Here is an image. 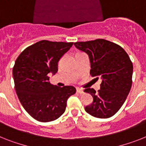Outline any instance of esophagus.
Segmentation results:
<instances>
[{"label":"esophagus","mask_w":146,"mask_h":146,"mask_svg":"<svg viewBox=\"0 0 146 146\" xmlns=\"http://www.w3.org/2000/svg\"><path fill=\"white\" fill-rule=\"evenodd\" d=\"M77 92H78L79 94L84 93V90L82 89H80V88H77Z\"/></svg>","instance_id":"esophagus-1"}]
</instances>
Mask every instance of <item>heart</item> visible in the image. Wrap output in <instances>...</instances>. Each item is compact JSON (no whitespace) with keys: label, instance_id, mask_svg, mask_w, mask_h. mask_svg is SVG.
<instances>
[{"label":"heart","instance_id":"1","mask_svg":"<svg viewBox=\"0 0 146 146\" xmlns=\"http://www.w3.org/2000/svg\"><path fill=\"white\" fill-rule=\"evenodd\" d=\"M79 54H80V53H79Z\"/></svg>","mask_w":146,"mask_h":146}]
</instances>
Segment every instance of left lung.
<instances>
[{
  "instance_id": "obj_1",
  "label": "left lung",
  "mask_w": 146,
  "mask_h": 146,
  "mask_svg": "<svg viewBox=\"0 0 146 146\" xmlns=\"http://www.w3.org/2000/svg\"><path fill=\"white\" fill-rule=\"evenodd\" d=\"M74 44L88 54L92 77L102 80L98 92L92 88L84 90L93 98L85 110L94 117H111L123 105L132 85L133 64L128 54L119 44L103 38Z\"/></svg>"
}]
</instances>
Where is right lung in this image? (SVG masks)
I'll return each instance as SVG.
<instances>
[{"instance_id": "obj_1", "label": "right lung", "mask_w": 146, "mask_h": 146, "mask_svg": "<svg viewBox=\"0 0 146 146\" xmlns=\"http://www.w3.org/2000/svg\"><path fill=\"white\" fill-rule=\"evenodd\" d=\"M73 42L42 40L27 47L16 59L13 69L17 96L33 119L56 120L66 110L67 100L76 92L72 86L60 87L49 82V74L58 71V62Z\"/></svg>"}]
</instances>
